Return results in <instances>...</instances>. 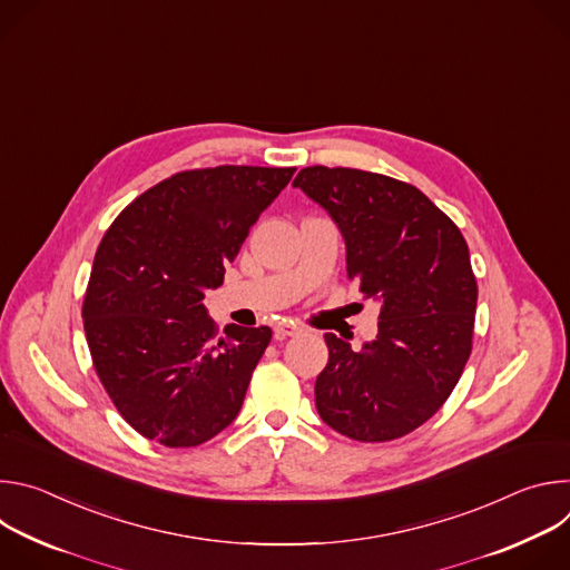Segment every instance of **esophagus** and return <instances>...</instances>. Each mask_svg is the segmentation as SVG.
<instances>
[{"label":"esophagus","mask_w":570,"mask_h":570,"mask_svg":"<svg viewBox=\"0 0 570 570\" xmlns=\"http://www.w3.org/2000/svg\"><path fill=\"white\" fill-rule=\"evenodd\" d=\"M295 334H299L297 324H293V322H277L275 324V336L277 338H288V336H295Z\"/></svg>","instance_id":"obj_1"}]
</instances>
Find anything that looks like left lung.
I'll return each instance as SVG.
<instances>
[{
    "label": "left lung",
    "mask_w": 570,
    "mask_h": 570,
    "mask_svg": "<svg viewBox=\"0 0 570 570\" xmlns=\"http://www.w3.org/2000/svg\"><path fill=\"white\" fill-rule=\"evenodd\" d=\"M293 187L336 223L347 277L379 304L376 338L361 350L324 334L315 409L352 440H396L440 411L469 361L478 286L466 240L420 189L387 176L308 167Z\"/></svg>",
    "instance_id": "1"
}]
</instances>
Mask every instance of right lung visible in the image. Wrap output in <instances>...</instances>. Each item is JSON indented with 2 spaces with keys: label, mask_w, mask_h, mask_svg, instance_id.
<instances>
[{
  "label": "right lung",
  "mask_w": 570,
  "mask_h": 570,
  "mask_svg": "<svg viewBox=\"0 0 570 570\" xmlns=\"http://www.w3.org/2000/svg\"><path fill=\"white\" fill-rule=\"evenodd\" d=\"M293 174H176L106 232L83 302L86 338L106 392L144 438L198 446L236 420L273 332L227 324L216 341L203 299Z\"/></svg>",
  "instance_id": "right-lung-1"
}]
</instances>
